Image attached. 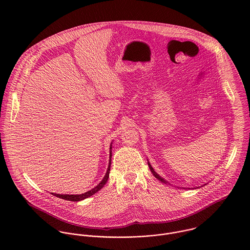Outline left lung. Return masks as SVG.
<instances>
[{
    "label": "left lung",
    "mask_w": 250,
    "mask_h": 250,
    "mask_svg": "<svg viewBox=\"0 0 250 250\" xmlns=\"http://www.w3.org/2000/svg\"><path fill=\"white\" fill-rule=\"evenodd\" d=\"M148 166H149V168H150V170H151V172H152V173H153V175H154V176H155V177H156V178L158 179V180H160V181H161V182H163V183H166V184H167V181H166V180H165V179H163V178H162V177H161V176H159V175H158V174H157V173H156V172H155V171H154V169H153V167H151V165H150V164H149V163H148Z\"/></svg>",
    "instance_id": "left-lung-1"
}]
</instances>
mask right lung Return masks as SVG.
<instances>
[{
	"label": "right lung",
	"instance_id": "obj_1",
	"mask_svg": "<svg viewBox=\"0 0 250 250\" xmlns=\"http://www.w3.org/2000/svg\"><path fill=\"white\" fill-rule=\"evenodd\" d=\"M109 151H110V152H109V162H108V167H107V173H106L104 179H103L94 188H92V189H90V190H88V191H86V192H84V193L76 194V195H74V194H58V193H52V194H54L55 196L60 197V198H62V199H65V200H69V201H81V200H83V199H85V198H87V197L93 195V194L96 193L98 190H100V189L105 186V184L107 183V179H108V174H109V170H110V164H111V159H110V158H111V145H110V147H109Z\"/></svg>",
	"mask_w": 250,
	"mask_h": 250
}]
</instances>
